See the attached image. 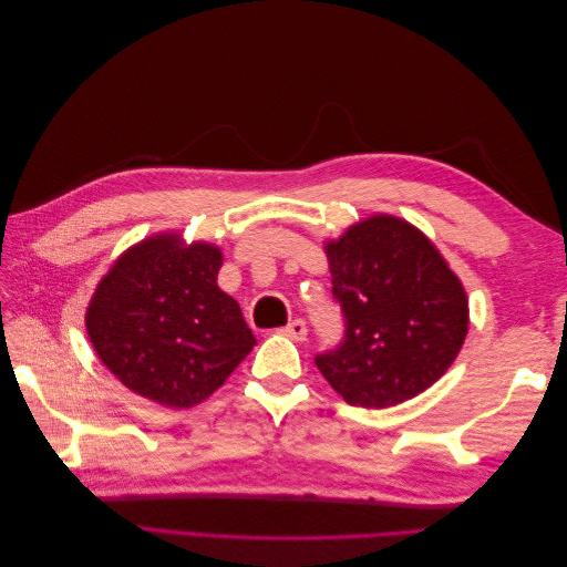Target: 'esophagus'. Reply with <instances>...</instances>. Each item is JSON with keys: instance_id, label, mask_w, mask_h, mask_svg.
<instances>
[{"instance_id": "obj_1", "label": "esophagus", "mask_w": 567, "mask_h": 567, "mask_svg": "<svg viewBox=\"0 0 567 567\" xmlns=\"http://www.w3.org/2000/svg\"><path fill=\"white\" fill-rule=\"evenodd\" d=\"M281 333H284V336H288L290 340H305V336H307V326H305V321H302V319H293V321H288L286 329H281Z\"/></svg>"}]
</instances>
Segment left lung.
Here are the masks:
<instances>
[{"label": "left lung", "mask_w": 567, "mask_h": 567, "mask_svg": "<svg viewBox=\"0 0 567 567\" xmlns=\"http://www.w3.org/2000/svg\"><path fill=\"white\" fill-rule=\"evenodd\" d=\"M346 340L315 357L352 406L388 409L440 381L468 333V296L411 221L375 213L323 241Z\"/></svg>", "instance_id": "1"}]
</instances>
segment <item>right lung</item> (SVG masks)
Wrapping results in <instances>:
<instances>
[{
    "mask_svg": "<svg viewBox=\"0 0 567 567\" xmlns=\"http://www.w3.org/2000/svg\"><path fill=\"white\" fill-rule=\"evenodd\" d=\"M221 250L158 231L101 277L84 312L96 357L142 398L188 409L225 385L255 346L241 307L217 286Z\"/></svg>",
    "mask_w": 567,
    "mask_h": 567,
    "instance_id": "add662e5",
    "label": "right lung"
}]
</instances>
